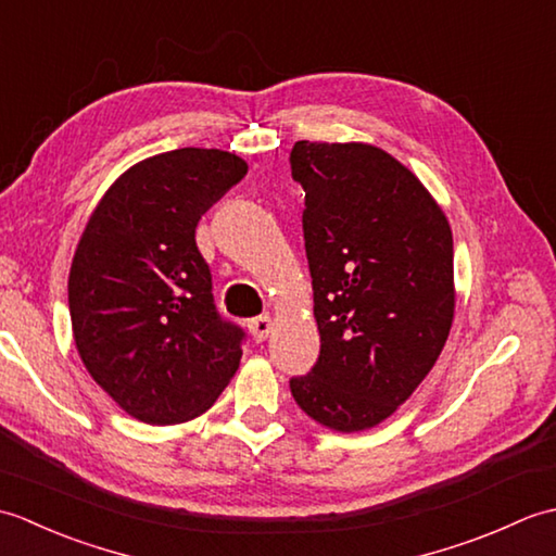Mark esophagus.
I'll list each match as a JSON object with an SVG mask.
<instances>
[{"label": "esophagus", "mask_w": 556, "mask_h": 556, "mask_svg": "<svg viewBox=\"0 0 556 556\" xmlns=\"http://www.w3.org/2000/svg\"><path fill=\"white\" fill-rule=\"evenodd\" d=\"M271 317L269 315H260V317H253L251 323H248V329H251V334L255 341H265L271 332Z\"/></svg>", "instance_id": "1"}]
</instances>
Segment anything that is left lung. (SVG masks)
Segmentation results:
<instances>
[{"mask_svg": "<svg viewBox=\"0 0 556 556\" xmlns=\"http://www.w3.org/2000/svg\"><path fill=\"white\" fill-rule=\"evenodd\" d=\"M320 358L291 377L301 410L337 432L387 420L432 370L454 320L452 227L428 188L382 148L291 150Z\"/></svg>", "mask_w": 556, "mask_h": 556, "instance_id": "obj_1", "label": "left lung"}]
</instances>
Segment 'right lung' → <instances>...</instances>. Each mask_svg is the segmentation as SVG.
Wrapping results in <instances>:
<instances>
[{"instance_id":"1","label":"right lung","mask_w":556,"mask_h":556,"mask_svg":"<svg viewBox=\"0 0 556 556\" xmlns=\"http://www.w3.org/2000/svg\"><path fill=\"white\" fill-rule=\"evenodd\" d=\"M245 172L215 148L162 152L126 169L83 229L68 271L78 356L140 422L198 418L239 370L243 332L215 308L195 227Z\"/></svg>"}]
</instances>
